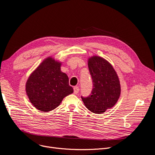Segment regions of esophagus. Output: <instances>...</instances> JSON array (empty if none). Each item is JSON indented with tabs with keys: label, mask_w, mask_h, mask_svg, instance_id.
I'll return each instance as SVG.
<instances>
[{
	"label": "esophagus",
	"mask_w": 155,
	"mask_h": 155,
	"mask_svg": "<svg viewBox=\"0 0 155 155\" xmlns=\"http://www.w3.org/2000/svg\"><path fill=\"white\" fill-rule=\"evenodd\" d=\"M79 92V87H74V94H77Z\"/></svg>",
	"instance_id": "obj_1"
}]
</instances>
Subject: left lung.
<instances>
[{"instance_id": "8db88e82", "label": "left lung", "mask_w": 155, "mask_h": 155, "mask_svg": "<svg viewBox=\"0 0 155 155\" xmlns=\"http://www.w3.org/2000/svg\"><path fill=\"white\" fill-rule=\"evenodd\" d=\"M88 66L93 82L91 94L81 99L87 108L101 114L113 107L120 95L119 78L113 66L98 56L88 59Z\"/></svg>"}]
</instances>
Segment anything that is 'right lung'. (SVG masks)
I'll return each mask as SVG.
<instances>
[{
    "mask_svg": "<svg viewBox=\"0 0 155 155\" xmlns=\"http://www.w3.org/2000/svg\"><path fill=\"white\" fill-rule=\"evenodd\" d=\"M61 62L47 57L27 80L26 94L31 104L40 111L53 110L74 92L67 75L61 71Z\"/></svg>",
    "mask_w": 155,
    "mask_h": 155,
    "instance_id": "obj_1",
    "label": "right lung"
}]
</instances>
